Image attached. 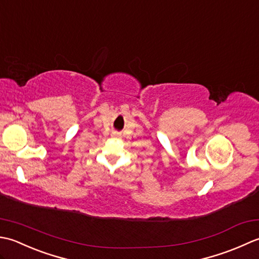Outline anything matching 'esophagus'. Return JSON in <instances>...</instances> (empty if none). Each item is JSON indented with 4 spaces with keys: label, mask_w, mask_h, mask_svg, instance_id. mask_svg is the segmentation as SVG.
Instances as JSON below:
<instances>
[{
    "label": "esophagus",
    "mask_w": 259,
    "mask_h": 259,
    "mask_svg": "<svg viewBox=\"0 0 259 259\" xmlns=\"http://www.w3.org/2000/svg\"><path fill=\"white\" fill-rule=\"evenodd\" d=\"M113 136H114V137H117V136H119V134H117V133H113Z\"/></svg>",
    "instance_id": "esophagus-1"
}]
</instances>
